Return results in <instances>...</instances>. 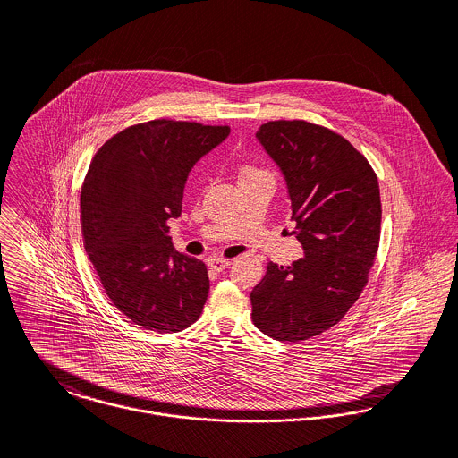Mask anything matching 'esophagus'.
<instances>
[{
    "label": "esophagus",
    "mask_w": 458,
    "mask_h": 458,
    "mask_svg": "<svg viewBox=\"0 0 458 458\" xmlns=\"http://www.w3.org/2000/svg\"><path fill=\"white\" fill-rule=\"evenodd\" d=\"M208 266H209L213 271H222V269H225V267L231 266V261H229V259H209Z\"/></svg>",
    "instance_id": "34e87169"
}]
</instances>
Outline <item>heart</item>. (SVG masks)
Instances as JSON below:
<instances>
[{
    "label": "heart",
    "mask_w": 458,
    "mask_h": 458,
    "mask_svg": "<svg viewBox=\"0 0 458 458\" xmlns=\"http://www.w3.org/2000/svg\"><path fill=\"white\" fill-rule=\"evenodd\" d=\"M238 178H240V183H242V182H250V180H259V178H271V174H269V171H266L264 167H259V165L243 164L238 169Z\"/></svg>",
    "instance_id": "obj_1"
}]
</instances>
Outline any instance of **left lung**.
<instances>
[{"mask_svg": "<svg viewBox=\"0 0 458 458\" xmlns=\"http://www.w3.org/2000/svg\"><path fill=\"white\" fill-rule=\"evenodd\" d=\"M256 135L285 176L305 256L267 262L250 293L252 321L275 340L300 342L335 327L367 285L381 238L379 183L369 160L327 127L278 120Z\"/></svg>", "mask_w": 458, "mask_h": 458, "instance_id": "left-lung-1", "label": "left lung"}]
</instances>
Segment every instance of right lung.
Masks as SVG:
<instances>
[{
	"label": "right lung",
	"instance_id": "add662e5",
	"mask_svg": "<svg viewBox=\"0 0 458 458\" xmlns=\"http://www.w3.org/2000/svg\"><path fill=\"white\" fill-rule=\"evenodd\" d=\"M229 131L151 120L113 135L89 164L81 189L84 249L113 305L139 327L176 333L202 312L206 264L174 250L167 220L182 215L194 164Z\"/></svg>",
	"mask_w": 458,
	"mask_h": 458
}]
</instances>
